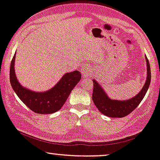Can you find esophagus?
I'll return each instance as SVG.
<instances>
[{
    "label": "esophagus",
    "instance_id": "esophagus-1",
    "mask_svg": "<svg viewBox=\"0 0 160 160\" xmlns=\"http://www.w3.org/2000/svg\"><path fill=\"white\" fill-rule=\"evenodd\" d=\"M91 68L88 67H83L81 68V73L82 74L83 77H87L91 74Z\"/></svg>",
    "mask_w": 160,
    "mask_h": 160
}]
</instances>
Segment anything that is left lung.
Instances as JSON below:
<instances>
[{
  "label": "left lung",
  "mask_w": 160,
  "mask_h": 160,
  "mask_svg": "<svg viewBox=\"0 0 160 160\" xmlns=\"http://www.w3.org/2000/svg\"><path fill=\"white\" fill-rule=\"evenodd\" d=\"M147 63V79L143 88L135 97L125 101L110 99L99 83L93 80V88L92 99L97 109L105 116L111 118H122L131 113L143 99L151 82V69L148 58L146 56Z\"/></svg>",
  "instance_id": "8db88e82"
}]
</instances>
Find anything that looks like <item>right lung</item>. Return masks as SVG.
<instances>
[{"mask_svg":"<svg viewBox=\"0 0 160 160\" xmlns=\"http://www.w3.org/2000/svg\"><path fill=\"white\" fill-rule=\"evenodd\" d=\"M15 55L10 66L9 78L12 88L21 101L32 111L39 114H50L58 111L64 105L68 97L81 79L79 71L66 73L61 80L50 90L45 92H33L23 88L19 83L14 72Z\"/></svg>","mask_w":160,"mask_h":160,"instance_id":"right-lung-1","label":"right lung"}]
</instances>
